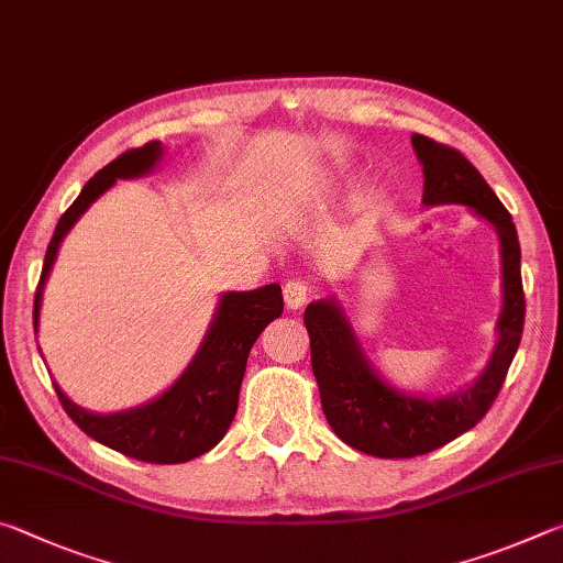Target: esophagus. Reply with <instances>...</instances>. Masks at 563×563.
<instances>
[{
    "label": "esophagus",
    "mask_w": 563,
    "mask_h": 563,
    "mask_svg": "<svg viewBox=\"0 0 563 563\" xmlns=\"http://www.w3.org/2000/svg\"><path fill=\"white\" fill-rule=\"evenodd\" d=\"M310 288L300 280H288L283 285V300L288 310H302L308 305Z\"/></svg>",
    "instance_id": "1"
}]
</instances>
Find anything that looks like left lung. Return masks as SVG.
<instances>
[{
  "instance_id": "1",
  "label": "left lung",
  "mask_w": 563,
  "mask_h": 563,
  "mask_svg": "<svg viewBox=\"0 0 563 563\" xmlns=\"http://www.w3.org/2000/svg\"><path fill=\"white\" fill-rule=\"evenodd\" d=\"M412 148L424 174L422 203L427 208L464 206L497 233L501 310L494 325L497 342L482 373L454 393L427 395L399 389L377 373L335 295L305 308L312 375L318 379L328 424L352 450L383 460H407L432 452L472 430L487 415L517 355L527 310L517 225L497 194L460 151L437 144L422 133H412Z\"/></svg>"
}]
</instances>
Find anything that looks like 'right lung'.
Returning <instances> with one entry per match:
<instances>
[{
	"label": "right lung",
	"mask_w": 563,
	"mask_h": 563,
	"mask_svg": "<svg viewBox=\"0 0 563 563\" xmlns=\"http://www.w3.org/2000/svg\"><path fill=\"white\" fill-rule=\"evenodd\" d=\"M164 156L166 148L161 141H151L146 146L126 151L109 166H103L97 176L89 178L79 198L59 218L49 247H46L40 288L34 295V332H40L44 288L64 238L69 235L93 201H99L119 178L154 174ZM280 316L283 292L278 283L263 285L255 290L221 292L196 355L190 357L184 373L164 393L151 397L144 405L119 409V412H91V409H84L69 399L56 383L54 389L76 427H81V432H87L91 440L109 446V450L154 464H180L196 460V456L213 450L225 437L235 417L238 395H241L253 342Z\"/></svg>",
	"instance_id": "obj_1"
}]
</instances>
